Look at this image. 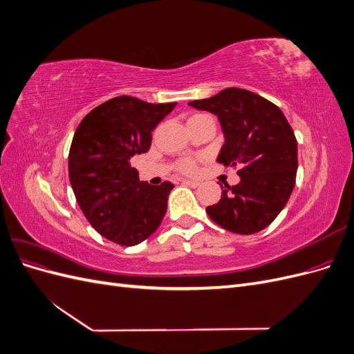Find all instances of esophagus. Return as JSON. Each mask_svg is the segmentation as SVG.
<instances>
[{"instance_id": "34e87169", "label": "esophagus", "mask_w": 354, "mask_h": 354, "mask_svg": "<svg viewBox=\"0 0 354 354\" xmlns=\"http://www.w3.org/2000/svg\"><path fill=\"white\" fill-rule=\"evenodd\" d=\"M181 183L189 186V187H198L201 185L198 180H189V178H183V180H181Z\"/></svg>"}]
</instances>
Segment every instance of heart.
I'll return each instance as SVG.
<instances>
[{
    "instance_id": "obj_1",
    "label": "heart",
    "mask_w": 354,
    "mask_h": 354,
    "mask_svg": "<svg viewBox=\"0 0 354 354\" xmlns=\"http://www.w3.org/2000/svg\"><path fill=\"white\" fill-rule=\"evenodd\" d=\"M180 169L185 171V173H194L196 169V162L194 159H185L180 162Z\"/></svg>"
}]
</instances>
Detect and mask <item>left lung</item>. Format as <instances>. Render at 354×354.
Masks as SVG:
<instances>
[{
    "instance_id": "obj_1",
    "label": "left lung",
    "mask_w": 354,
    "mask_h": 354,
    "mask_svg": "<svg viewBox=\"0 0 354 354\" xmlns=\"http://www.w3.org/2000/svg\"><path fill=\"white\" fill-rule=\"evenodd\" d=\"M187 104L218 118L224 145L217 162L241 167L239 183L221 186L218 203L207 207L209 218L239 234L266 229L295 186L297 140L285 115L261 95L236 87Z\"/></svg>"
}]
</instances>
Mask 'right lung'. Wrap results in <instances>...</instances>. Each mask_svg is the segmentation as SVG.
<instances>
[{
	"instance_id": "1",
	"label": "right lung",
	"mask_w": 354,
	"mask_h": 354,
	"mask_svg": "<svg viewBox=\"0 0 354 354\" xmlns=\"http://www.w3.org/2000/svg\"><path fill=\"white\" fill-rule=\"evenodd\" d=\"M176 104L120 95L94 108L75 131L71 186L84 216L103 238L133 246L162 221L174 185L140 181L131 159L149 151L152 131Z\"/></svg>"
}]
</instances>
